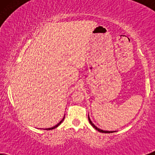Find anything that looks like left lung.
Segmentation results:
<instances>
[{"label": "left lung", "instance_id": "obj_1", "mask_svg": "<svg viewBox=\"0 0 155 155\" xmlns=\"http://www.w3.org/2000/svg\"><path fill=\"white\" fill-rule=\"evenodd\" d=\"M88 119H89V122H90V124L92 125V126L94 127V128L96 129L97 130H98L99 132H101V133H114V131H105V130H101V129H99V128H97V127H96L95 126V125L94 124H92V122L91 121V120H90V117H89V116H88Z\"/></svg>", "mask_w": 155, "mask_h": 155}]
</instances>
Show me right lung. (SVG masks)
<instances>
[{
	"label": "right lung",
	"mask_w": 155,
	"mask_h": 155,
	"mask_svg": "<svg viewBox=\"0 0 155 155\" xmlns=\"http://www.w3.org/2000/svg\"><path fill=\"white\" fill-rule=\"evenodd\" d=\"M64 118H65V117H63V119H62V120H61V121H60V122H59L58 124H57V125H56V126H54V127H52V128H46V129H45V130H52V129H54V128H57V127H58V126H59V125H60V124H61V123H62V122H63V120H64Z\"/></svg>",
	"instance_id": "1"
}]
</instances>
